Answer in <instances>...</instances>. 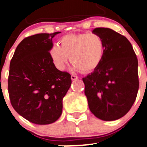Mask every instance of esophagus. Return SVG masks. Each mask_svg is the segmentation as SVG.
<instances>
[{"mask_svg": "<svg viewBox=\"0 0 147 147\" xmlns=\"http://www.w3.org/2000/svg\"><path fill=\"white\" fill-rule=\"evenodd\" d=\"M71 79H72V80H76V79H78V76H74V75H71Z\"/></svg>", "mask_w": 147, "mask_h": 147, "instance_id": "obj_1", "label": "esophagus"}]
</instances>
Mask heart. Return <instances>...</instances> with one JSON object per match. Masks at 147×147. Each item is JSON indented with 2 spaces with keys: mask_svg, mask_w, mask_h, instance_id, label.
Wrapping results in <instances>:
<instances>
[{
  "mask_svg": "<svg viewBox=\"0 0 147 147\" xmlns=\"http://www.w3.org/2000/svg\"><path fill=\"white\" fill-rule=\"evenodd\" d=\"M104 50L101 36L96 33H84L63 36L59 41V47L52 46L49 55L60 71H64L70 57L75 70L90 72L101 63Z\"/></svg>",
  "mask_w": 147,
  "mask_h": 147,
  "instance_id": "obj_1",
  "label": "heart"
}]
</instances>
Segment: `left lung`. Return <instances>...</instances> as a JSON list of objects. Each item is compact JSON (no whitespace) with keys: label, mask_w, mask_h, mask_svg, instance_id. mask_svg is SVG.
I'll use <instances>...</instances> for the list:
<instances>
[{"label":"left lung","mask_w":147,"mask_h":147,"mask_svg":"<svg viewBox=\"0 0 147 147\" xmlns=\"http://www.w3.org/2000/svg\"><path fill=\"white\" fill-rule=\"evenodd\" d=\"M105 50L100 65L82 80L90 111L98 119L114 121L125 115L138 93V59L126 37L110 28H97Z\"/></svg>","instance_id":"obj_1"}]
</instances>
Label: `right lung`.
<instances>
[{"label": "right lung", "instance_id": "1", "mask_svg": "<svg viewBox=\"0 0 147 147\" xmlns=\"http://www.w3.org/2000/svg\"><path fill=\"white\" fill-rule=\"evenodd\" d=\"M59 33H39L17 46L10 63L8 90L11 103L22 117L37 125L60 118L63 99L71 84V75L59 71L49 55L52 38Z\"/></svg>", "mask_w": 147, "mask_h": 147}]
</instances>
